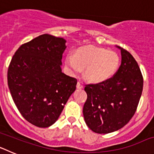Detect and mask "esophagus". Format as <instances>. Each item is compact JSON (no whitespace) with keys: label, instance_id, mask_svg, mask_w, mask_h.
Listing matches in <instances>:
<instances>
[{"label":"esophagus","instance_id":"1","mask_svg":"<svg viewBox=\"0 0 154 154\" xmlns=\"http://www.w3.org/2000/svg\"><path fill=\"white\" fill-rule=\"evenodd\" d=\"M76 87H77V89H83V85H82L80 82H78V83H77V85H76Z\"/></svg>","mask_w":154,"mask_h":154}]
</instances>
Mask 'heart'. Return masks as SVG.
<instances>
[{"instance_id": "heart-1", "label": "heart", "mask_w": 154, "mask_h": 154, "mask_svg": "<svg viewBox=\"0 0 154 154\" xmlns=\"http://www.w3.org/2000/svg\"><path fill=\"white\" fill-rule=\"evenodd\" d=\"M65 64L72 75L85 69L88 81L95 84L108 81L117 72L120 58L117 52L103 48L84 47L77 50L75 55H66Z\"/></svg>"}]
</instances>
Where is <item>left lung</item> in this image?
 <instances>
[{"mask_svg": "<svg viewBox=\"0 0 154 154\" xmlns=\"http://www.w3.org/2000/svg\"><path fill=\"white\" fill-rule=\"evenodd\" d=\"M121 51V65L108 81L87 85V100L83 106L85 122L96 133H109L123 128L131 119L142 95L143 79L135 58Z\"/></svg>", "mask_w": 154, "mask_h": 154, "instance_id": "left-lung-1", "label": "left lung"}]
</instances>
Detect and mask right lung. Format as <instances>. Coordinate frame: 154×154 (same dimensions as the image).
<instances>
[{"label": "right lung", "instance_id": "right-lung-1", "mask_svg": "<svg viewBox=\"0 0 154 154\" xmlns=\"http://www.w3.org/2000/svg\"><path fill=\"white\" fill-rule=\"evenodd\" d=\"M62 38L45 34L19 48L8 72V88L23 117L38 127L58 120L77 80L62 72Z\"/></svg>", "mask_w": 154, "mask_h": 154}]
</instances>
